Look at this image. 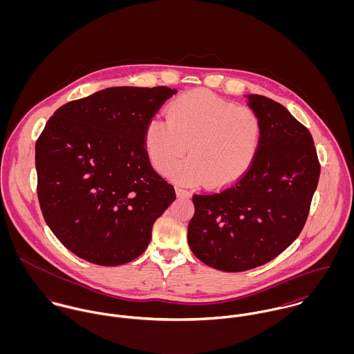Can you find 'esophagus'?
Segmentation results:
<instances>
[{
  "label": "esophagus",
  "instance_id": "obj_1",
  "mask_svg": "<svg viewBox=\"0 0 354 354\" xmlns=\"http://www.w3.org/2000/svg\"><path fill=\"white\" fill-rule=\"evenodd\" d=\"M176 194L178 198H189V192L181 187H177L176 188Z\"/></svg>",
  "mask_w": 354,
  "mask_h": 354
}]
</instances>
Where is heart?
I'll return each mask as SVG.
<instances>
[{"mask_svg":"<svg viewBox=\"0 0 354 354\" xmlns=\"http://www.w3.org/2000/svg\"><path fill=\"white\" fill-rule=\"evenodd\" d=\"M261 138L263 122L253 109L196 90L169 104L167 120L149 121L145 146L159 173H166L184 152L189 153L170 170L174 181L189 185L205 181L222 188L251 169Z\"/></svg>","mask_w":354,"mask_h":354,"instance_id":"obj_1","label":"heart"}]
</instances>
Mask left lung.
I'll return each instance as SVG.
<instances>
[{
    "instance_id": "left-lung-1",
    "label": "left lung",
    "mask_w": 354,
    "mask_h": 354,
    "mask_svg": "<svg viewBox=\"0 0 354 354\" xmlns=\"http://www.w3.org/2000/svg\"><path fill=\"white\" fill-rule=\"evenodd\" d=\"M263 122L251 169L216 192L195 194L188 244L207 266L240 272L283 252L301 233L320 163L310 132L281 103L248 95Z\"/></svg>"
}]
</instances>
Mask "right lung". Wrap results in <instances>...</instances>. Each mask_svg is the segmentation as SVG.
Wrapping results in <instances>:
<instances>
[{
	"label": "right lung",
	"instance_id": "obj_1",
	"mask_svg": "<svg viewBox=\"0 0 354 354\" xmlns=\"http://www.w3.org/2000/svg\"><path fill=\"white\" fill-rule=\"evenodd\" d=\"M177 90L110 87L58 107L35 145L37 192L61 244L120 266L149 247L153 222L176 199L152 169L145 131Z\"/></svg>",
	"mask_w": 354,
	"mask_h": 354
}]
</instances>
